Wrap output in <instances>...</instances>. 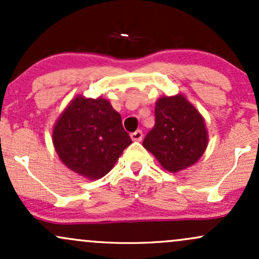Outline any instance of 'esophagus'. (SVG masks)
<instances>
[{
	"instance_id": "obj_1",
	"label": "esophagus",
	"mask_w": 259,
	"mask_h": 259,
	"mask_svg": "<svg viewBox=\"0 0 259 259\" xmlns=\"http://www.w3.org/2000/svg\"><path fill=\"white\" fill-rule=\"evenodd\" d=\"M142 136H144V134H142L141 130H136V132L130 134V138H132L133 141H141Z\"/></svg>"
}]
</instances>
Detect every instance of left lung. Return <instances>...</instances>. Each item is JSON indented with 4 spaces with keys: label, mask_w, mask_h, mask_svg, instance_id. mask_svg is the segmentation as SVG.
Masks as SVG:
<instances>
[{
    "label": "left lung",
    "mask_w": 259,
    "mask_h": 259,
    "mask_svg": "<svg viewBox=\"0 0 259 259\" xmlns=\"http://www.w3.org/2000/svg\"><path fill=\"white\" fill-rule=\"evenodd\" d=\"M154 126L142 146L169 171L186 169L207 147V130L202 115L183 95L162 97L154 108Z\"/></svg>",
    "instance_id": "obj_1"
}]
</instances>
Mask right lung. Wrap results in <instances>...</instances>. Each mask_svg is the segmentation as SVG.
<instances>
[{
  "label": "right lung",
  "mask_w": 259,
  "mask_h": 259,
  "mask_svg": "<svg viewBox=\"0 0 259 259\" xmlns=\"http://www.w3.org/2000/svg\"><path fill=\"white\" fill-rule=\"evenodd\" d=\"M130 144L120 114L105 99L78 96L53 129V145L59 158L88 179L105 177Z\"/></svg>",
  "instance_id": "right-lung-1"
}]
</instances>
